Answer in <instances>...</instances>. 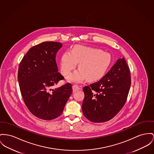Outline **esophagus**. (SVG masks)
Instances as JSON below:
<instances>
[{
	"mask_svg": "<svg viewBox=\"0 0 154 154\" xmlns=\"http://www.w3.org/2000/svg\"><path fill=\"white\" fill-rule=\"evenodd\" d=\"M81 89V88L77 85H73L72 86V89H73V92H75V91H77L78 90H79Z\"/></svg>",
	"mask_w": 154,
	"mask_h": 154,
	"instance_id": "obj_1",
	"label": "esophagus"
}]
</instances>
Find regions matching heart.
Masks as SVG:
<instances>
[{"label":"heart","instance_id":"1","mask_svg":"<svg viewBox=\"0 0 154 154\" xmlns=\"http://www.w3.org/2000/svg\"><path fill=\"white\" fill-rule=\"evenodd\" d=\"M112 56L102 50L76 45L71 51H66L61 58V72L67 76L75 69L79 63V69L70 75L67 79L70 82H80L87 79L93 82L100 79L107 71L112 63Z\"/></svg>","mask_w":154,"mask_h":154}]
</instances>
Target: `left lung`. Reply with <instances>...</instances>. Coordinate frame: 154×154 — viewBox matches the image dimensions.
Wrapping results in <instances>:
<instances>
[{
    "instance_id": "left-lung-1",
    "label": "left lung",
    "mask_w": 154,
    "mask_h": 154,
    "mask_svg": "<svg viewBox=\"0 0 154 154\" xmlns=\"http://www.w3.org/2000/svg\"><path fill=\"white\" fill-rule=\"evenodd\" d=\"M130 86L129 68L124 58H120L99 81L83 88V115L93 123L111 120L125 104Z\"/></svg>"
}]
</instances>
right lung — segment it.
Masks as SVG:
<instances>
[{
    "label": "right lung",
    "mask_w": 154,
    "mask_h": 154,
    "mask_svg": "<svg viewBox=\"0 0 154 154\" xmlns=\"http://www.w3.org/2000/svg\"><path fill=\"white\" fill-rule=\"evenodd\" d=\"M60 42H43L29 50L20 63L18 82L24 103L33 115L51 120L61 115L72 94L68 83L52 89L63 77L58 72L56 55Z\"/></svg>",
    "instance_id": "obj_1"
}]
</instances>
